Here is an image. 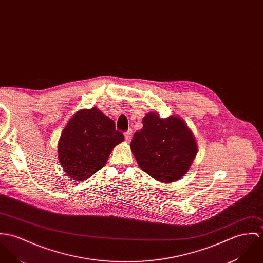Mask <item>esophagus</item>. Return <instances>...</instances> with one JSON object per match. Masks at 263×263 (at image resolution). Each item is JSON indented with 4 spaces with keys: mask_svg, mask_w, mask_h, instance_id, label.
Here are the masks:
<instances>
[{
    "mask_svg": "<svg viewBox=\"0 0 263 263\" xmlns=\"http://www.w3.org/2000/svg\"><path fill=\"white\" fill-rule=\"evenodd\" d=\"M132 137H133V130L132 129H128L127 132L124 133V138H125L126 142H129L132 140Z\"/></svg>",
    "mask_w": 263,
    "mask_h": 263,
    "instance_id": "obj_1",
    "label": "esophagus"
}]
</instances>
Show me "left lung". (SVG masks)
<instances>
[{"instance_id": "obj_1", "label": "left lung", "mask_w": 263, "mask_h": 263, "mask_svg": "<svg viewBox=\"0 0 263 263\" xmlns=\"http://www.w3.org/2000/svg\"><path fill=\"white\" fill-rule=\"evenodd\" d=\"M130 147L142 170L163 183L182 178L197 154L194 136L184 120L175 116L161 119L155 112L145 115Z\"/></svg>"}]
</instances>
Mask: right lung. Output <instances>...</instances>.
Returning <instances> with one entry per match:
<instances>
[{
    "mask_svg": "<svg viewBox=\"0 0 263 263\" xmlns=\"http://www.w3.org/2000/svg\"><path fill=\"white\" fill-rule=\"evenodd\" d=\"M123 140L115 121L99 109H82L72 117L61 134L59 162L73 180L84 181L104 167L114 147Z\"/></svg>",
    "mask_w": 263,
    "mask_h": 263,
    "instance_id": "add662e5",
    "label": "right lung"
}]
</instances>
